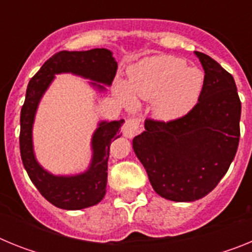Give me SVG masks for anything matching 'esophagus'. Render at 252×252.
<instances>
[{
    "instance_id": "34e87169",
    "label": "esophagus",
    "mask_w": 252,
    "mask_h": 252,
    "mask_svg": "<svg viewBox=\"0 0 252 252\" xmlns=\"http://www.w3.org/2000/svg\"><path fill=\"white\" fill-rule=\"evenodd\" d=\"M140 132V122L137 119L126 120L124 125V136L127 139H132L135 135Z\"/></svg>"
}]
</instances>
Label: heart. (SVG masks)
Wrapping results in <instances>:
<instances>
[{
	"label": "heart",
	"instance_id": "1",
	"mask_svg": "<svg viewBox=\"0 0 252 252\" xmlns=\"http://www.w3.org/2000/svg\"><path fill=\"white\" fill-rule=\"evenodd\" d=\"M203 84L201 69L188 66L177 58L155 57L132 66L128 86L117 84V94L130 107L135 106V98L154 99V115L162 121H173L194 108Z\"/></svg>",
	"mask_w": 252,
	"mask_h": 252
}]
</instances>
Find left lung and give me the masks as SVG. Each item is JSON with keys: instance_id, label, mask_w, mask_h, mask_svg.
<instances>
[{"instance_id": "1", "label": "left lung", "mask_w": 252, "mask_h": 252, "mask_svg": "<svg viewBox=\"0 0 252 252\" xmlns=\"http://www.w3.org/2000/svg\"><path fill=\"white\" fill-rule=\"evenodd\" d=\"M204 69L199 101L169 122L146 120L132 148L154 190L174 202H194L212 192L235 159L241 102L235 79L208 55L194 51Z\"/></svg>"}]
</instances>
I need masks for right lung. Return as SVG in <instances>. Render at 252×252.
I'll return each instance as SVG.
<instances>
[{"mask_svg": "<svg viewBox=\"0 0 252 252\" xmlns=\"http://www.w3.org/2000/svg\"><path fill=\"white\" fill-rule=\"evenodd\" d=\"M117 62L108 49L86 51H59L48 59L39 72L31 78L26 90L25 103L20 116V153L22 164L31 182L46 201L68 211L83 209L99 203L106 194L107 165L110 145L121 136L120 121H101L92 136V160L86 171L75 175H54L37 162L32 144V126L40 99L46 92L55 74L72 73L90 79V84L99 92L112 84Z\"/></svg>", "mask_w": 252, "mask_h": 252, "instance_id": "1", "label": "right lung"}]
</instances>
